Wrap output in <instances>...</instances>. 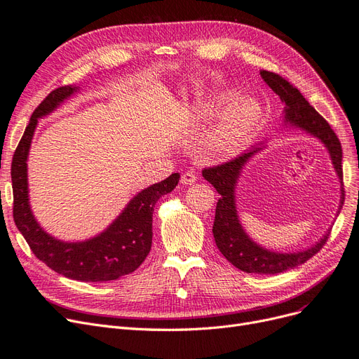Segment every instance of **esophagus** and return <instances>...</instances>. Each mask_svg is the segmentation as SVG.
<instances>
[{
    "mask_svg": "<svg viewBox=\"0 0 359 359\" xmlns=\"http://www.w3.org/2000/svg\"><path fill=\"white\" fill-rule=\"evenodd\" d=\"M197 181V175L193 174V172H184V174L181 175V182L184 185H191Z\"/></svg>",
    "mask_w": 359,
    "mask_h": 359,
    "instance_id": "34e87169",
    "label": "esophagus"
}]
</instances>
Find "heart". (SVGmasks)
<instances>
[{
	"instance_id": "obj_1",
	"label": "heart",
	"mask_w": 359,
	"mask_h": 359,
	"mask_svg": "<svg viewBox=\"0 0 359 359\" xmlns=\"http://www.w3.org/2000/svg\"><path fill=\"white\" fill-rule=\"evenodd\" d=\"M262 114V104L255 100H243L233 105L217 125L212 145L222 150L238 145L257 126Z\"/></svg>"
}]
</instances>
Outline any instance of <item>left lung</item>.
Listing matches in <instances>:
<instances>
[{"mask_svg": "<svg viewBox=\"0 0 359 359\" xmlns=\"http://www.w3.org/2000/svg\"><path fill=\"white\" fill-rule=\"evenodd\" d=\"M259 74H262L263 80L269 84V88L280 97V101L283 104H285V118H283V121H285L287 125L300 128L307 133L313 135V137L323 141V144L327 147L332 160V165H334L339 180L343 185L341 144L334 130L328 125V121L304 100V96L295 86L280 77L279 74L270 71H262ZM259 150H262V147H252L250 150L239 154L238 157L229 160V162L212 168H205L202 170V175L205 177L206 181L211 182L215 190L221 194L217 202L215 221L212 227L215 243L219 252L224 255L234 267L246 271V273L275 275L280 273V271L294 269L295 266H300L306 263L309 258H312L315 254H318L327 243L330 230L328 233L324 234L323 239L312 246V248L302 252H273L264 250L263 246H259L254 241H251V238L245 233L239 222L236 202H234V189H236V182L241 175L242 168L251 158V156H254ZM343 202L344 190L341 187V201L339 212L343 208Z\"/></svg>", "mask_w": 359, "mask_h": 359, "instance_id": "obj_1", "label": "left lung"}]
</instances>
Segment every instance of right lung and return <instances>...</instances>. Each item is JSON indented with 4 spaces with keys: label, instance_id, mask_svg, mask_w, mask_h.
Returning a JSON list of instances; mask_svg holds the SVG:
<instances>
[{
    "label": "right lung",
    "instance_id": "obj_1",
    "mask_svg": "<svg viewBox=\"0 0 359 359\" xmlns=\"http://www.w3.org/2000/svg\"><path fill=\"white\" fill-rule=\"evenodd\" d=\"M74 92L77 88L72 86L55 89L31 116L11 160L13 218L34 255L59 275L81 282L114 280L137 270L150 252L154 205L177 187L180 174H172L138 193L113 224L97 236L84 242H62L52 238L40 227L31 211L27 160L39 118L50 114Z\"/></svg>",
    "mask_w": 359,
    "mask_h": 359
}]
</instances>
